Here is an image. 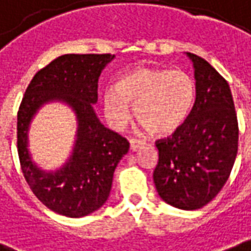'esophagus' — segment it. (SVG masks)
I'll return each instance as SVG.
<instances>
[{
    "label": "esophagus",
    "instance_id": "obj_1",
    "mask_svg": "<svg viewBox=\"0 0 251 251\" xmlns=\"http://www.w3.org/2000/svg\"><path fill=\"white\" fill-rule=\"evenodd\" d=\"M129 143H130V150H132V151H137V150H140L141 146H143V143H141L140 140L136 139H130L129 140Z\"/></svg>",
    "mask_w": 251,
    "mask_h": 251
}]
</instances>
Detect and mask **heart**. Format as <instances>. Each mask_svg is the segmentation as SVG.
Returning <instances> with one entry per match:
<instances>
[{
    "label": "heart",
    "mask_w": 251,
    "mask_h": 251,
    "mask_svg": "<svg viewBox=\"0 0 251 251\" xmlns=\"http://www.w3.org/2000/svg\"><path fill=\"white\" fill-rule=\"evenodd\" d=\"M195 97V81L185 71L139 67L126 73L117 88L104 92V114L121 127L130 115L127 103L134 104L137 121L156 136H169L184 125Z\"/></svg>",
    "instance_id": "b5f03b06"
}]
</instances>
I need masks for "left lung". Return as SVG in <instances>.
<instances>
[{"instance_id": "1", "label": "left lung", "mask_w": 251, "mask_h": 251, "mask_svg": "<svg viewBox=\"0 0 251 251\" xmlns=\"http://www.w3.org/2000/svg\"><path fill=\"white\" fill-rule=\"evenodd\" d=\"M187 56L195 68V104L177 132L156 140L154 183L166 203L197 210L219 194L231 175L239 127L228 82L204 59Z\"/></svg>"}]
</instances>
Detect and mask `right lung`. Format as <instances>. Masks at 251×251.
<instances>
[{"label":"right lung","mask_w":251,"mask_h":251,"mask_svg":"<svg viewBox=\"0 0 251 251\" xmlns=\"http://www.w3.org/2000/svg\"><path fill=\"white\" fill-rule=\"evenodd\" d=\"M114 54H63L41 68L25 89L18 111L20 168L32 194L54 213L83 217L100 209L110 197L114 172L129 151V143L104 127L95 114L97 82ZM67 102L78 121L73 155L60 171L44 172L26 150V132L42 103Z\"/></svg>","instance_id":"add662e5"}]
</instances>
